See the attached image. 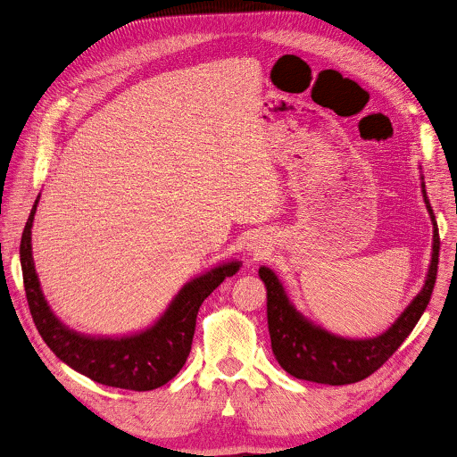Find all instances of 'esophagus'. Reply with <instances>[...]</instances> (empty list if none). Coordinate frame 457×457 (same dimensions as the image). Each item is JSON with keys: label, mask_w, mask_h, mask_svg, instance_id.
<instances>
[{"label": "esophagus", "mask_w": 457, "mask_h": 457, "mask_svg": "<svg viewBox=\"0 0 457 457\" xmlns=\"http://www.w3.org/2000/svg\"><path fill=\"white\" fill-rule=\"evenodd\" d=\"M268 238L264 235H253L249 240H247V251L253 254V256H264L266 251H268Z\"/></svg>", "instance_id": "esophagus-1"}]
</instances>
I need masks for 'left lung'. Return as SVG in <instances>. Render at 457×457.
<instances>
[{
	"label": "left lung",
	"mask_w": 457,
	"mask_h": 457,
	"mask_svg": "<svg viewBox=\"0 0 457 457\" xmlns=\"http://www.w3.org/2000/svg\"><path fill=\"white\" fill-rule=\"evenodd\" d=\"M421 193L432 220V254L421 291L412 298L405 311L390 328L372 338H344L323 329L305 318L289 300L277 273L266 266L258 270L268 289V328L271 349L280 367L291 376L325 385L356 383L378 370L416 328L425 312L437 275L439 233L430 208L421 175Z\"/></svg>",
	"instance_id": "left-lung-1"
}]
</instances>
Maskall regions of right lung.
Here are the masks:
<instances>
[{"label":"right lung","instance_id":"add662e5","mask_svg":"<svg viewBox=\"0 0 457 457\" xmlns=\"http://www.w3.org/2000/svg\"><path fill=\"white\" fill-rule=\"evenodd\" d=\"M39 197L23 229L20 256L27 302L45 344L62 363L108 386L145 393L168 383L189 356L199 307L228 277L240 270V260H229L189 278L164 312L137 333L122 337L85 335L64 325L41 291L32 258V224Z\"/></svg>","mask_w":457,"mask_h":457}]
</instances>
